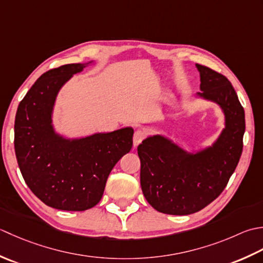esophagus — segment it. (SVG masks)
I'll list each match as a JSON object with an SVG mask.
<instances>
[{
  "label": "esophagus",
  "instance_id": "34e87169",
  "mask_svg": "<svg viewBox=\"0 0 263 263\" xmlns=\"http://www.w3.org/2000/svg\"><path fill=\"white\" fill-rule=\"evenodd\" d=\"M146 136H147V133L145 132V130H143V129H137L136 132H135V134H134V138H133V144H134V146H137V145H139V144H141L144 139L146 138Z\"/></svg>",
  "mask_w": 263,
  "mask_h": 263
}]
</instances>
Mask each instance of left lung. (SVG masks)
I'll return each mask as SVG.
<instances>
[{"label": "left lung", "mask_w": 263, "mask_h": 263, "mask_svg": "<svg viewBox=\"0 0 263 263\" xmlns=\"http://www.w3.org/2000/svg\"><path fill=\"white\" fill-rule=\"evenodd\" d=\"M201 98L216 102L226 117V128L211 147L187 153L169 139L155 135L137 147L141 186L155 210L186 216L210 204L227 186L243 151L245 114L232 83L217 71L196 64Z\"/></svg>", "instance_id": "8db88e82"}]
</instances>
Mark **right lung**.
<instances>
[{
  "instance_id": "add662e5",
  "label": "right lung",
  "mask_w": 263,
  "mask_h": 263,
  "mask_svg": "<svg viewBox=\"0 0 263 263\" xmlns=\"http://www.w3.org/2000/svg\"><path fill=\"white\" fill-rule=\"evenodd\" d=\"M87 64H64L43 73L15 115L14 151L21 175L43 203L58 210L84 211L98 204L112 168L133 146V128L72 141L53 130L58 92Z\"/></svg>"
}]
</instances>
